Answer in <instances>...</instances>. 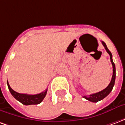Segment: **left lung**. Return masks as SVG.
<instances>
[{"mask_svg": "<svg viewBox=\"0 0 125 125\" xmlns=\"http://www.w3.org/2000/svg\"><path fill=\"white\" fill-rule=\"evenodd\" d=\"M102 43L103 45V46L104 47L106 51L107 52V53L109 54L110 57V62L112 63V65H113V76H112V79H111V81H110V84H108V86L105 89L102 90V91L100 92H97V93H95V94H92L90 95H88V96H83L84 98H86L88 100H89L90 102H97L101 100L104 99L105 97L107 96L108 94H110V92L112 91V90L113 88V86L115 85V78H116V68H115V65L113 62V55H112V53L111 52L109 51V49L107 48V46L105 43L104 41H102Z\"/></svg>", "mask_w": 125, "mask_h": 125, "instance_id": "left-lung-1", "label": "left lung"}]
</instances>
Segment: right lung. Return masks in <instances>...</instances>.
Masks as SVG:
<instances>
[{
    "mask_svg": "<svg viewBox=\"0 0 125 125\" xmlns=\"http://www.w3.org/2000/svg\"><path fill=\"white\" fill-rule=\"evenodd\" d=\"M7 85H8V88H9L10 92L11 93L12 96L24 105L38 104L39 103H41L43 101V100L44 99V98L46 96L47 92V88L43 92H41L39 94H34V95L20 94V93H18V92L14 91L10 87V85L8 81H7Z\"/></svg>",
    "mask_w": 125,
    "mask_h": 125,
    "instance_id": "right-lung-1",
    "label": "right lung"
}]
</instances>
